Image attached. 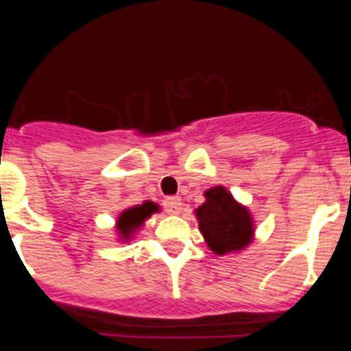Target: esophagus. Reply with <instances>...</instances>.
Listing matches in <instances>:
<instances>
[{
    "instance_id": "1",
    "label": "esophagus",
    "mask_w": 351,
    "mask_h": 351,
    "mask_svg": "<svg viewBox=\"0 0 351 351\" xmlns=\"http://www.w3.org/2000/svg\"><path fill=\"white\" fill-rule=\"evenodd\" d=\"M163 207H165V210L169 214H178L179 209H181V198L179 197H167L165 200H163Z\"/></svg>"
}]
</instances>
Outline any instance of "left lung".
I'll return each mask as SVG.
<instances>
[{"label":"left lung","instance_id":"obj_1","mask_svg":"<svg viewBox=\"0 0 351 351\" xmlns=\"http://www.w3.org/2000/svg\"><path fill=\"white\" fill-rule=\"evenodd\" d=\"M206 204L197 209L200 232L216 255L246 247L253 237V223L246 207L239 206L221 186L206 191Z\"/></svg>","mask_w":351,"mask_h":351}]
</instances>
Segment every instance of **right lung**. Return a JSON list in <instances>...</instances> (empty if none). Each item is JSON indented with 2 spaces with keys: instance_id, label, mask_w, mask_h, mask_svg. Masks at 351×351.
<instances>
[{
  "instance_id": "add662e5",
  "label": "right lung",
  "mask_w": 351,
  "mask_h": 351,
  "mask_svg": "<svg viewBox=\"0 0 351 351\" xmlns=\"http://www.w3.org/2000/svg\"><path fill=\"white\" fill-rule=\"evenodd\" d=\"M156 210L158 206L153 202H145L142 204V206L132 207V209L125 210V213L119 216V219H117V230H119V234L123 235V237L128 239L130 235H132V232L135 230V228H138V226L144 223V219L149 218V216L153 213H156Z\"/></svg>"
}]
</instances>
